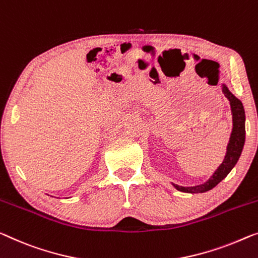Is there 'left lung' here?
Returning <instances> with one entry per match:
<instances>
[{
    "label": "left lung",
    "mask_w": 258,
    "mask_h": 258,
    "mask_svg": "<svg viewBox=\"0 0 258 258\" xmlns=\"http://www.w3.org/2000/svg\"><path fill=\"white\" fill-rule=\"evenodd\" d=\"M222 92H224L225 96L229 101L230 109H232L233 114V130L229 138L225 159L217 170L214 171V174L211 176V178L204 184H201V185L185 187L179 186L177 184H172L178 191L187 192V194H201V192H206L213 189L217 184L220 183L221 180L229 174L230 170H232L240 159L245 140L244 109L243 105H242V102L228 90V88L226 87L225 84L222 86Z\"/></svg>",
    "instance_id": "left-lung-1"
}]
</instances>
